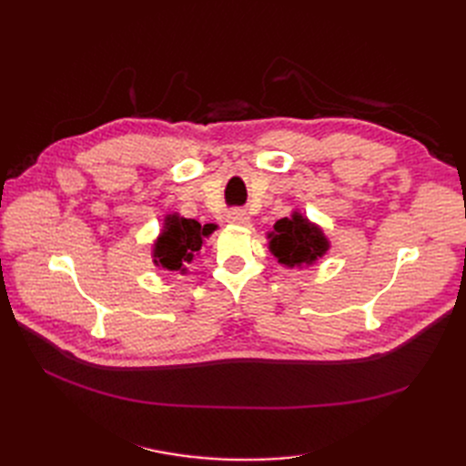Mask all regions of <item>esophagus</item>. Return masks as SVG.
Listing matches in <instances>:
<instances>
[{
  "label": "esophagus",
  "instance_id": "1",
  "mask_svg": "<svg viewBox=\"0 0 466 466\" xmlns=\"http://www.w3.org/2000/svg\"><path fill=\"white\" fill-rule=\"evenodd\" d=\"M248 214L245 209H231L228 216H225V221L231 225H247L248 223Z\"/></svg>",
  "mask_w": 466,
  "mask_h": 466
}]
</instances>
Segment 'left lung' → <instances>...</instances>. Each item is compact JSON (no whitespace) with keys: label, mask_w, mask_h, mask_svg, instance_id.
Listing matches in <instances>:
<instances>
[{"label":"left lung","mask_w":466,"mask_h":466,"mask_svg":"<svg viewBox=\"0 0 466 466\" xmlns=\"http://www.w3.org/2000/svg\"><path fill=\"white\" fill-rule=\"evenodd\" d=\"M268 250L284 268H309L330 250V241L319 223L311 221L301 211L291 209L289 218L274 223V229L266 233Z\"/></svg>","instance_id":"obj_1"}]
</instances>
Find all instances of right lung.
Here are the masks:
<instances>
[{
    "instance_id": "1",
    "label": "right lung",
    "mask_w": 466,
    "mask_h": 466,
    "mask_svg": "<svg viewBox=\"0 0 466 466\" xmlns=\"http://www.w3.org/2000/svg\"><path fill=\"white\" fill-rule=\"evenodd\" d=\"M218 225H200L196 219H187L178 211H168L163 218L159 235L151 245L153 264L167 272L187 274V264L200 255L206 238L216 231Z\"/></svg>"
}]
</instances>
